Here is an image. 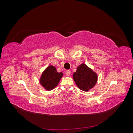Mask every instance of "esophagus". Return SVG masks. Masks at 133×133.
<instances>
[{
  "instance_id": "1",
  "label": "esophagus",
  "mask_w": 133,
  "mask_h": 133,
  "mask_svg": "<svg viewBox=\"0 0 133 133\" xmlns=\"http://www.w3.org/2000/svg\"><path fill=\"white\" fill-rule=\"evenodd\" d=\"M65 74L66 76H69L70 74V71L69 70H67L65 71Z\"/></svg>"
}]
</instances>
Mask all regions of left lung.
Here are the masks:
<instances>
[{"mask_svg": "<svg viewBox=\"0 0 133 133\" xmlns=\"http://www.w3.org/2000/svg\"><path fill=\"white\" fill-rule=\"evenodd\" d=\"M73 75L76 85L80 89L85 91L91 89L97 82V74L84 64L78 67Z\"/></svg>", "mask_w": 133, "mask_h": 133, "instance_id": "8db88e82", "label": "left lung"}]
</instances>
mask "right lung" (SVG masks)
Returning <instances> with one entry per match:
<instances>
[{
  "label": "right lung",
  "mask_w": 133,
  "mask_h": 133,
  "mask_svg": "<svg viewBox=\"0 0 133 133\" xmlns=\"http://www.w3.org/2000/svg\"><path fill=\"white\" fill-rule=\"evenodd\" d=\"M63 75L62 73H58L55 67L49 66L43 72L40 83L45 89L51 90L57 86Z\"/></svg>",
  "instance_id": "1"
}]
</instances>
